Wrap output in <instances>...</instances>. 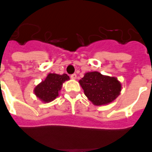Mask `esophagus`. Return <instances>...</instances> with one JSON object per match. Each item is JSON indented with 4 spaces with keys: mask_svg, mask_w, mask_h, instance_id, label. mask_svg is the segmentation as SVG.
Here are the masks:
<instances>
[{
    "mask_svg": "<svg viewBox=\"0 0 152 152\" xmlns=\"http://www.w3.org/2000/svg\"><path fill=\"white\" fill-rule=\"evenodd\" d=\"M72 79H73V80H76V74L74 73V74H72L71 76H70Z\"/></svg>",
    "mask_w": 152,
    "mask_h": 152,
    "instance_id": "34e87169",
    "label": "esophagus"
}]
</instances>
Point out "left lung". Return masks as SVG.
<instances>
[{"mask_svg":"<svg viewBox=\"0 0 152 152\" xmlns=\"http://www.w3.org/2000/svg\"><path fill=\"white\" fill-rule=\"evenodd\" d=\"M79 82L85 96L97 106L112 102L121 91V84L117 79L103 76L98 72H88Z\"/></svg>","mask_w":152,"mask_h":152,"instance_id":"obj_1","label":"left lung"}]
</instances>
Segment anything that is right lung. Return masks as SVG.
<instances>
[{
	"mask_svg": "<svg viewBox=\"0 0 152 152\" xmlns=\"http://www.w3.org/2000/svg\"><path fill=\"white\" fill-rule=\"evenodd\" d=\"M68 80H69V76L67 74L49 73L45 80L35 88V94L45 103L53 101L59 96V91L64 82Z\"/></svg>",
	"mask_w": 152,
	"mask_h": 152,
	"instance_id": "right-lung-1",
	"label": "right lung"
}]
</instances>
